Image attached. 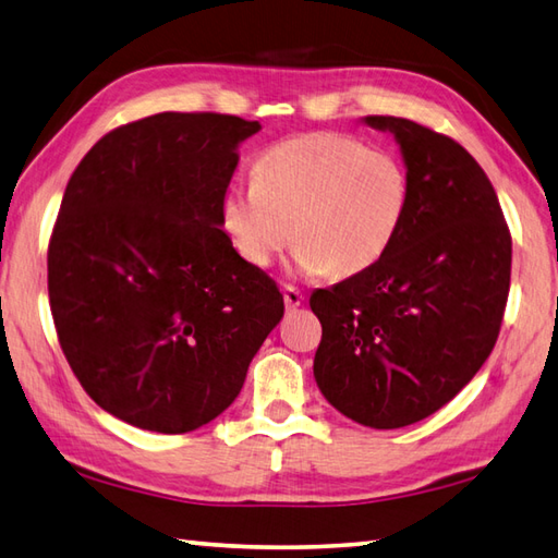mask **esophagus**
<instances>
[{"label": "esophagus", "instance_id": "1", "mask_svg": "<svg viewBox=\"0 0 558 558\" xmlns=\"http://www.w3.org/2000/svg\"><path fill=\"white\" fill-rule=\"evenodd\" d=\"M283 303H287L289 311H295L303 303V293L291 287V283H287V287H283Z\"/></svg>", "mask_w": 558, "mask_h": 558}]
</instances>
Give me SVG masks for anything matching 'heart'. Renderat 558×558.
Returning a JSON list of instances; mask_svg holds the SVG:
<instances>
[{"instance_id":"1","label":"heart","mask_w":558,"mask_h":558,"mask_svg":"<svg viewBox=\"0 0 558 558\" xmlns=\"http://www.w3.org/2000/svg\"><path fill=\"white\" fill-rule=\"evenodd\" d=\"M407 204L409 175L392 151L311 132L259 154L253 183L226 192L221 223L247 265L269 267L295 235L303 271L351 277L388 253Z\"/></svg>"}]
</instances>
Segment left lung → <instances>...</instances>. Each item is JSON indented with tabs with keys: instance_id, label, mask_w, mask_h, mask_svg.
I'll use <instances>...</instances> for the list:
<instances>
[{
	"instance_id": "8db88e82",
	"label": "left lung",
	"mask_w": 558,
	"mask_h": 558,
	"mask_svg": "<svg viewBox=\"0 0 558 558\" xmlns=\"http://www.w3.org/2000/svg\"><path fill=\"white\" fill-rule=\"evenodd\" d=\"M400 144L409 204L373 267L317 289L313 373L327 402L371 428H402L448 404L501 332L513 241L472 154L424 124L368 116Z\"/></svg>"
}]
</instances>
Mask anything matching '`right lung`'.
Returning a JSON list of instances; mask_svg holds the SVG:
<instances>
[{"instance_id":"add662e5","label":"right lung","mask_w":558,"mask_h":558,"mask_svg":"<svg viewBox=\"0 0 558 558\" xmlns=\"http://www.w3.org/2000/svg\"><path fill=\"white\" fill-rule=\"evenodd\" d=\"M221 112H158L98 140L66 183L48 293L66 361L100 409L187 434L229 407L283 315L277 281L221 229L238 144Z\"/></svg>"}]
</instances>
